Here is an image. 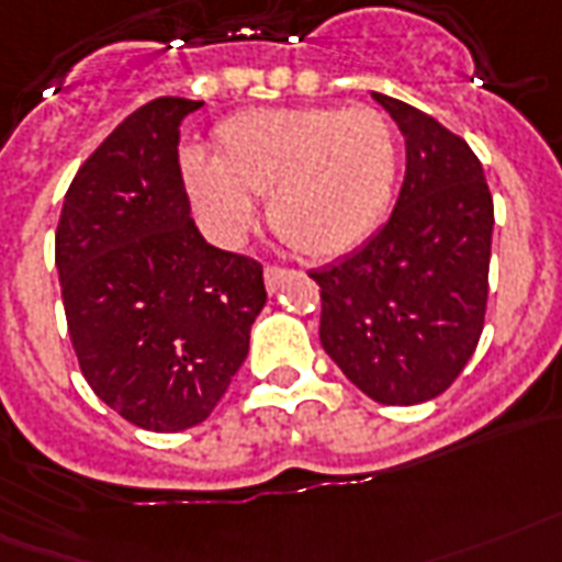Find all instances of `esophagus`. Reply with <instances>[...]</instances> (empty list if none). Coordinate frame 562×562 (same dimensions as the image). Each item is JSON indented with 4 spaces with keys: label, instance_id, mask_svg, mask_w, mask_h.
<instances>
[{
    "label": "esophagus",
    "instance_id": "esophagus-1",
    "mask_svg": "<svg viewBox=\"0 0 562 562\" xmlns=\"http://www.w3.org/2000/svg\"><path fill=\"white\" fill-rule=\"evenodd\" d=\"M286 278L284 269H278V267H267L263 269V281H267V290L269 293H276L278 286H281V281Z\"/></svg>",
    "mask_w": 562,
    "mask_h": 562
}]
</instances>
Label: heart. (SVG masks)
Instances as JSON below:
<instances>
[{
  "mask_svg": "<svg viewBox=\"0 0 562 562\" xmlns=\"http://www.w3.org/2000/svg\"><path fill=\"white\" fill-rule=\"evenodd\" d=\"M216 240L240 243L267 195L272 232L304 258H337L384 222L398 181L393 125L375 108H258L222 120L213 158L181 160Z\"/></svg>",
  "mask_w": 562,
  "mask_h": 562,
  "instance_id": "b5f03b06",
  "label": "heart"
}]
</instances>
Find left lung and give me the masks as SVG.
Segmentation results:
<instances>
[{"mask_svg":"<svg viewBox=\"0 0 562 562\" xmlns=\"http://www.w3.org/2000/svg\"><path fill=\"white\" fill-rule=\"evenodd\" d=\"M404 134L393 216L363 249L311 272L319 340L360 393L422 404L446 393L484 330L493 195L469 143L393 95L372 93Z\"/></svg>","mask_w":562,"mask_h":562,"instance_id":"left-lung-1","label":"left lung"}]
</instances>
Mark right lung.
<instances>
[{
	"instance_id": "right-lung-1",
	"label": "right lung",
	"mask_w": 562,
	"mask_h": 562,
	"mask_svg": "<svg viewBox=\"0 0 562 562\" xmlns=\"http://www.w3.org/2000/svg\"><path fill=\"white\" fill-rule=\"evenodd\" d=\"M202 102L160 95L78 169L55 267L69 340L93 393L137 428L204 422L249 355L267 304L258 260L204 240L178 167V128Z\"/></svg>"
}]
</instances>
